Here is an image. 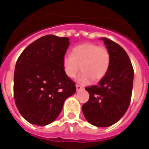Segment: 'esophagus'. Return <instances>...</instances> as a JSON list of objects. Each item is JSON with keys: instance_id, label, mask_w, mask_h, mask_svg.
<instances>
[{"instance_id": "obj_1", "label": "esophagus", "mask_w": 149, "mask_h": 149, "mask_svg": "<svg viewBox=\"0 0 149 149\" xmlns=\"http://www.w3.org/2000/svg\"><path fill=\"white\" fill-rule=\"evenodd\" d=\"M83 89H84V88L81 86H80V85H76V89H77V91H81Z\"/></svg>"}]
</instances>
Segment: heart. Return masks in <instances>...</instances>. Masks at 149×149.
Wrapping results in <instances>:
<instances>
[{"label": "heart", "mask_w": 149, "mask_h": 149, "mask_svg": "<svg viewBox=\"0 0 149 149\" xmlns=\"http://www.w3.org/2000/svg\"><path fill=\"white\" fill-rule=\"evenodd\" d=\"M110 65V54L107 48L99 47L94 43L86 42L75 46L72 54L63 59L64 72L69 78H74L81 68L84 72L77 77V81L87 85L100 81L107 74Z\"/></svg>", "instance_id": "1"}]
</instances>
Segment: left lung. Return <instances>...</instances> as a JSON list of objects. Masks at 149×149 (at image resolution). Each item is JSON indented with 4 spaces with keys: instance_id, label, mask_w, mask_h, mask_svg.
Returning a JSON list of instances; mask_svg holds the SVG:
<instances>
[{
    "instance_id": "8db88e82",
    "label": "left lung",
    "mask_w": 149,
    "mask_h": 149,
    "mask_svg": "<svg viewBox=\"0 0 149 149\" xmlns=\"http://www.w3.org/2000/svg\"><path fill=\"white\" fill-rule=\"evenodd\" d=\"M110 52V65L98 85L87 86L89 101L82 106L88 122L108 127L117 122L128 108L132 94L134 68L126 51L107 38H101Z\"/></svg>"
}]
</instances>
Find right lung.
Wrapping results in <instances>:
<instances>
[{
  "label": "right lung",
  "mask_w": 149,
  "mask_h": 149,
  "mask_svg": "<svg viewBox=\"0 0 149 149\" xmlns=\"http://www.w3.org/2000/svg\"><path fill=\"white\" fill-rule=\"evenodd\" d=\"M69 45L68 37L44 36L29 45L17 60L14 98L21 115L30 124L53 122L65 99L75 93V83L63 67Z\"/></svg>",
  "instance_id": "right-lung-1"
}]
</instances>
